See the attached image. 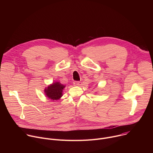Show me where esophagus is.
<instances>
[{
  "instance_id": "34e87169",
  "label": "esophagus",
  "mask_w": 153,
  "mask_h": 153,
  "mask_svg": "<svg viewBox=\"0 0 153 153\" xmlns=\"http://www.w3.org/2000/svg\"><path fill=\"white\" fill-rule=\"evenodd\" d=\"M73 84L74 86H78L80 84V82L79 81H74L73 82Z\"/></svg>"
}]
</instances>
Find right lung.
<instances>
[{"label": "right lung", "instance_id": "obj_1", "mask_svg": "<svg viewBox=\"0 0 153 153\" xmlns=\"http://www.w3.org/2000/svg\"><path fill=\"white\" fill-rule=\"evenodd\" d=\"M65 86L59 82L53 83L44 90L47 97L53 101L59 99L63 95V90Z\"/></svg>", "mask_w": 153, "mask_h": 153}]
</instances>
